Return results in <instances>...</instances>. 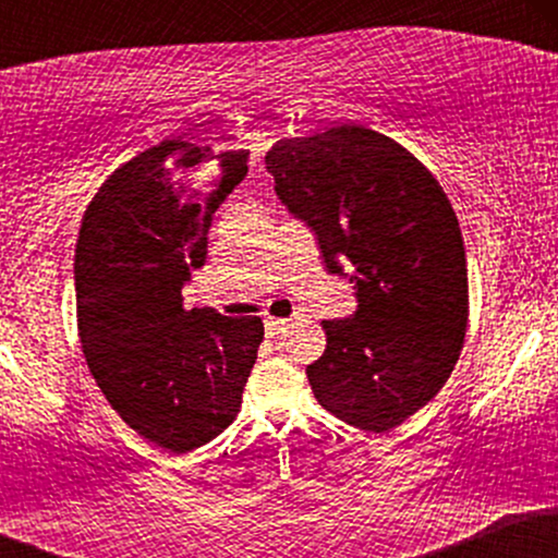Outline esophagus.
<instances>
[{
	"label": "esophagus",
	"instance_id": "34e87169",
	"mask_svg": "<svg viewBox=\"0 0 558 558\" xmlns=\"http://www.w3.org/2000/svg\"><path fill=\"white\" fill-rule=\"evenodd\" d=\"M288 328V319H275V317H265V330L267 336H278Z\"/></svg>",
	"mask_w": 558,
	"mask_h": 558
}]
</instances>
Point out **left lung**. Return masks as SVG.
<instances>
[{
  "instance_id": "left-lung-1",
  "label": "left lung",
  "mask_w": 558,
  "mask_h": 558,
  "mask_svg": "<svg viewBox=\"0 0 558 558\" xmlns=\"http://www.w3.org/2000/svg\"><path fill=\"white\" fill-rule=\"evenodd\" d=\"M265 165L328 272L356 288L354 315L323 323L328 345L306 367L315 399L362 430L399 427L462 354L470 296L451 202L420 159L364 125L283 138Z\"/></svg>"
}]
</instances>
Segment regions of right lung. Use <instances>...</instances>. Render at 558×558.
<instances>
[{"label": "right lung", "instance_id": "add662e5", "mask_svg": "<svg viewBox=\"0 0 558 558\" xmlns=\"http://www.w3.org/2000/svg\"><path fill=\"white\" fill-rule=\"evenodd\" d=\"M246 162V149L162 141L114 170L83 215L75 299L88 369L114 412L170 453L235 420L265 338L259 317L183 310L181 296Z\"/></svg>", "mask_w": 558, "mask_h": 558}]
</instances>
